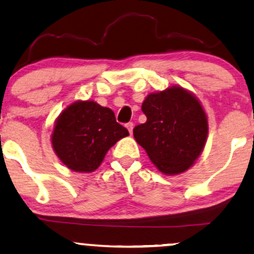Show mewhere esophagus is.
Masks as SVG:
<instances>
[{"mask_svg":"<svg viewBox=\"0 0 254 254\" xmlns=\"http://www.w3.org/2000/svg\"><path fill=\"white\" fill-rule=\"evenodd\" d=\"M125 127H127V131H129L130 132V135H132V130H133V123H127V125H125Z\"/></svg>","mask_w":254,"mask_h":254,"instance_id":"1","label":"esophagus"}]
</instances>
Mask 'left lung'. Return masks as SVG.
Masks as SVG:
<instances>
[{
    "mask_svg": "<svg viewBox=\"0 0 254 254\" xmlns=\"http://www.w3.org/2000/svg\"><path fill=\"white\" fill-rule=\"evenodd\" d=\"M146 122L133 137L161 173L177 175L193 166L208 136V119L200 100L181 86L150 93L142 104Z\"/></svg>",
    "mask_w": 254,
    "mask_h": 254,
    "instance_id": "1",
    "label": "left lung"
}]
</instances>
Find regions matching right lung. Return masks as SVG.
Segmentation results:
<instances>
[{"instance_id":"obj_1","label":"right lung","mask_w":254,"mask_h":254,"mask_svg":"<svg viewBox=\"0 0 254 254\" xmlns=\"http://www.w3.org/2000/svg\"><path fill=\"white\" fill-rule=\"evenodd\" d=\"M129 131L116 122L114 111L93 100H77L58 116L52 133L53 150L68 169L92 173L106 152Z\"/></svg>"}]
</instances>
